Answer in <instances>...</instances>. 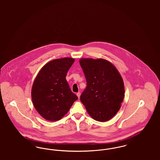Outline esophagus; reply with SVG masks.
Instances as JSON below:
<instances>
[{
    "instance_id": "obj_1",
    "label": "esophagus",
    "mask_w": 160,
    "mask_h": 160,
    "mask_svg": "<svg viewBox=\"0 0 160 160\" xmlns=\"http://www.w3.org/2000/svg\"><path fill=\"white\" fill-rule=\"evenodd\" d=\"M80 94H81V93H80V92H77V96L78 97V98H80Z\"/></svg>"
}]
</instances>
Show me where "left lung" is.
Instances as JSON below:
<instances>
[{"mask_svg": "<svg viewBox=\"0 0 160 160\" xmlns=\"http://www.w3.org/2000/svg\"><path fill=\"white\" fill-rule=\"evenodd\" d=\"M80 64L86 80L80 101L92 118L99 122L112 119L124 97L122 77L114 65L102 59H82Z\"/></svg>", "mask_w": 160, "mask_h": 160, "instance_id": "1", "label": "left lung"}]
</instances>
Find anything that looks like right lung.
I'll return each instance as SVG.
<instances>
[{
    "instance_id": "right-lung-1",
    "label": "right lung",
    "mask_w": 160,
    "mask_h": 160,
    "mask_svg": "<svg viewBox=\"0 0 160 160\" xmlns=\"http://www.w3.org/2000/svg\"><path fill=\"white\" fill-rule=\"evenodd\" d=\"M74 62V59L68 58L49 62L40 70L33 82L32 102L46 120H60L78 99L65 78Z\"/></svg>"
}]
</instances>
